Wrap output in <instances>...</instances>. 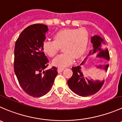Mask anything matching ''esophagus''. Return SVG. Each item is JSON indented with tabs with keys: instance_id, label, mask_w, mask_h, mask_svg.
<instances>
[{
	"instance_id": "34e87169",
	"label": "esophagus",
	"mask_w": 122,
	"mask_h": 122,
	"mask_svg": "<svg viewBox=\"0 0 122 122\" xmlns=\"http://www.w3.org/2000/svg\"><path fill=\"white\" fill-rule=\"evenodd\" d=\"M63 70H64V68H62V67H59V68L57 69V71H58L59 73H61V72H62Z\"/></svg>"
}]
</instances>
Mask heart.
Listing matches in <instances>:
<instances>
[{
    "label": "heart",
    "mask_w": 122,
    "mask_h": 122,
    "mask_svg": "<svg viewBox=\"0 0 122 122\" xmlns=\"http://www.w3.org/2000/svg\"><path fill=\"white\" fill-rule=\"evenodd\" d=\"M53 40L44 41L42 50L46 55L53 57L63 47L64 52L54 59L53 64L58 67H65L71 65L75 58H80L85 53L89 33L85 28L63 29L54 35Z\"/></svg>",
    "instance_id": "b5f03b06"
}]
</instances>
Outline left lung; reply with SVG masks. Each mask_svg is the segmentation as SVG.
I'll return each instance as SVG.
<instances>
[{"label": "left lung", "instance_id": "obj_1", "mask_svg": "<svg viewBox=\"0 0 122 122\" xmlns=\"http://www.w3.org/2000/svg\"><path fill=\"white\" fill-rule=\"evenodd\" d=\"M91 41L93 44L92 46L94 49L93 51L91 50L90 51L88 56L98 52L97 57L104 58L109 61L110 55L107 49H106V50L102 49V43H104L102 37L98 36H94L91 37ZM86 59V57L84 61H85ZM84 61L79 66L72 67L73 75L67 81V84L70 89L77 95L81 97H87L98 92L102 87L104 81H94L92 79H88L86 77L84 76L81 71V66L85 63ZM108 67V65L104 66L100 65L98 66V68H102L106 72H107Z\"/></svg>", "mask_w": 122, "mask_h": 122}]
</instances>
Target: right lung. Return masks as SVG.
I'll use <instances>...</instances> for the list:
<instances>
[{"label": "right lung", "instance_id": "add662e5", "mask_svg": "<svg viewBox=\"0 0 122 122\" xmlns=\"http://www.w3.org/2000/svg\"><path fill=\"white\" fill-rule=\"evenodd\" d=\"M47 31L46 25H31L24 29L15 43V75L23 90L34 97L46 94L58 73L55 66L46 70L49 61L42 50V44Z\"/></svg>", "mask_w": 122, "mask_h": 122}]
</instances>
